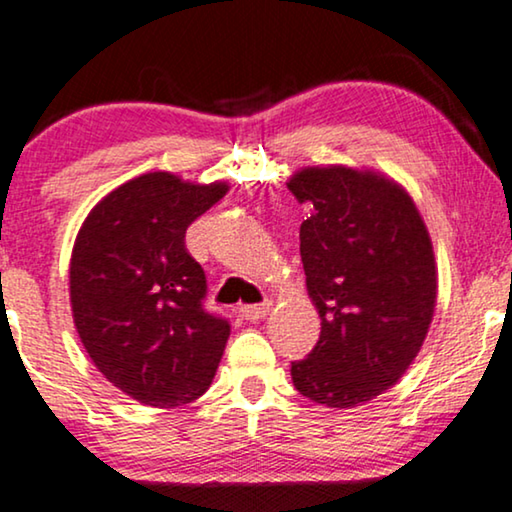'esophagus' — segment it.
Here are the masks:
<instances>
[{"mask_svg":"<svg viewBox=\"0 0 512 512\" xmlns=\"http://www.w3.org/2000/svg\"><path fill=\"white\" fill-rule=\"evenodd\" d=\"M272 310V303H261V305H242L240 307V314L247 321H258V319H265Z\"/></svg>","mask_w":512,"mask_h":512,"instance_id":"esophagus-1","label":"esophagus"}]
</instances>
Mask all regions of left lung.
I'll list each match as a JSON object with an SVG mask.
<instances>
[{
	"mask_svg": "<svg viewBox=\"0 0 512 512\" xmlns=\"http://www.w3.org/2000/svg\"><path fill=\"white\" fill-rule=\"evenodd\" d=\"M312 207L300 226L307 296L321 335L291 363L293 387L326 408H356L401 380L436 312L438 268L412 195L380 170L298 167L286 181Z\"/></svg>",
	"mask_w": 512,
	"mask_h": 512,
	"instance_id": "1",
	"label": "left lung"
}]
</instances>
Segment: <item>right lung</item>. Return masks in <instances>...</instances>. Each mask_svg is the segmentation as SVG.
Returning <instances> with one entry per match:
<instances>
[{"instance_id": "1", "label": "right lung", "mask_w": 512, "mask_h": 512, "mask_svg": "<svg viewBox=\"0 0 512 512\" xmlns=\"http://www.w3.org/2000/svg\"><path fill=\"white\" fill-rule=\"evenodd\" d=\"M228 191V181L146 172L104 195L76 233V333L95 368L139 403L179 408L214 380L230 326L202 310L205 272L184 237Z\"/></svg>"}]
</instances>
